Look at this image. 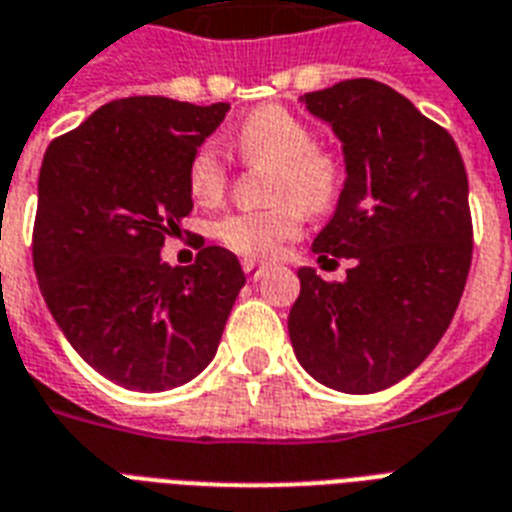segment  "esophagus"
<instances>
[{"instance_id":"1","label":"esophagus","mask_w":512,"mask_h":512,"mask_svg":"<svg viewBox=\"0 0 512 512\" xmlns=\"http://www.w3.org/2000/svg\"><path fill=\"white\" fill-rule=\"evenodd\" d=\"M241 268H244V273H247L252 281L263 279V276H265V265L255 263V260H244V263H241Z\"/></svg>"}]
</instances>
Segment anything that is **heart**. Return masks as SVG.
<instances>
[{
    "label": "heart",
    "mask_w": 512,
    "mask_h": 512,
    "mask_svg": "<svg viewBox=\"0 0 512 512\" xmlns=\"http://www.w3.org/2000/svg\"><path fill=\"white\" fill-rule=\"evenodd\" d=\"M233 148L241 162L268 164L265 209H241L215 220V239L236 255H279L287 241L303 231L305 212H332L345 191V164L327 148L316 146L311 127L284 106H260L233 132ZM228 170L220 151L204 143L188 162V191L201 204H212L225 193Z\"/></svg>",
    "instance_id": "1"
}]
</instances>
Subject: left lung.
Returning a JSON list of instances; mask_svg holds the SVG:
<instances>
[{
  "instance_id": "8db88e82",
  "label": "left lung",
  "mask_w": 512,
  "mask_h": 512,
  "mask_svg": "<svg viewBox=\"0 0 512 512\" xmlns=\"http://www.w3.org/2000/svg\"><path fill=\"white\" fill-rule=\"evenodd\" d=\"M342 140L348 177L319 260L350 257L345 281L303 268L289 340L305 372L342 393H377L428 358L460 305L473 260L468 172L441 124L374 79L303 95Z\"/></svg>"
}]
</instances>
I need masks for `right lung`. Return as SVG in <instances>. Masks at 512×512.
Here are the masks:
<instances>
[{"label": "right lung", "instance_id": "obj_1", "mask_svg": "<svg viewBox=\"0 0 512 512\" xmlns=\"http://www.w3.org/2000/svg\"><path fill=\"white\" fill-rule=\"evenodd\" d=\"M228 103L111 100L47 146L34 220V271L52 319L116 385L172 390L212 361L244 271L204 247L167 265L164 241L191 215L188 162Z\"/></svg>", "mask_w": 512, "mask_h": 512}]
</instances>
